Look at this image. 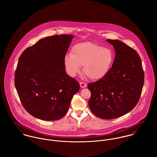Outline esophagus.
Returning <instances> with one entry per match:
<instances>
[{
    "mask_svg": "<svg viewBox=\"0 0 157 157\" xmlns=\"http://www.w3.org/2000/svg\"><path fill=\"white\" fill-rule=\"evenodd\" d=\"M80 87H81V88H84L86 87L87 84H86V83H84V82H80Z\"/></svg>",
    "mask_w": 157,
    "mask_h": 157,
    "instance_id": "esophagus-1",
    "label": "esophagus"
}]
</instances>
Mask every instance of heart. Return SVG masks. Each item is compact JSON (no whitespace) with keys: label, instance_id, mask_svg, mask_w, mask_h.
<instances>
[{"label":"heart","instance_id":"b5f03b06","mask_svg":"<svg viewBox=\"0 0 157 157\" xmlns=\"http://www.w3.org/2000/svg\"><path fill=\"white\" fill-rule=\"evenodd\" d=\"M114 55L112 50L99 44L86 42L74 45L71 56H67L64 65L67 74L74 77L83 66V74L92 80L103 78L112 66Z\"/></svg>","mask_w":157,"mask_h":157}]
</instances>
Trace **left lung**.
<instances>
[{"label":"left lung","mask_w":157,"mask_h":157,"mask_svg":"<svg viewBox=\"0 0 157 157\" xmlns=\"http://www.w3.org/2000/svg\"><path fill=\"white\" fill-rule=\"evenodd\" d=\"M107 41L114 47L115 59L103 78L88 84L91 93L88 104L95 116L111 120L134 108L141 94L144 74L134 49L118 40Z\"/></svg>","instance_id":"left-lung-1"}]
</instances>
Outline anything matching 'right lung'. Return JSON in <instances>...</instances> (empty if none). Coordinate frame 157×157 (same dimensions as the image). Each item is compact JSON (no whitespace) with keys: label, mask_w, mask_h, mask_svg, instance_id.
<instances>
[{"label":"right lung","mask_w":157,"mask_h":157,"mask_svg":"<svg viewBox=\"0 0 157 157\" xmlns=\"http://www.w3.org/2000/svg\"><path fill=\"white\" fill-rule=\"evenodd\" d=\"M72 35L45 37L21 55L14 84L25 110L40 120H57L68 111L79 83L65 72L64 59Z\"/></svg>","instance_id":"add662e5"}]
</instances>
